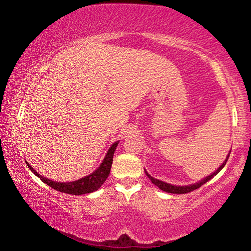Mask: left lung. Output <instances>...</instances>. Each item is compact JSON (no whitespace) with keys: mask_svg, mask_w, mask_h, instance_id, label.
Here are the masks:
<instances>
[{"mask_svg":"<svg viewBox=\"0 0 251 251\" xmlns=\"http://www.w3.org/2000/svg\"><path fill=\"white\" fill-rule=\"evenodd\" d=\"M229 156H230V152H229V155L227 156V158L225 159V161L223 163L222 166H220V167L217 169V171L212 173L211 175L206 177L205 179H202V180H201V181L196 182V184L188 185V186H175V185H171V184H167V182H164V181H161V180L156 179V178H154V177H151V176L150 175V174H148L146 171H145V174H146V176H147L148 178H150V180L152 182V184L156 185L157 187H158L159 189L164 190V192L171 193V194H187V193H190V192H193V190L199 188V187L202 186L203 184H206L207 181H209V180L211 179V178H214L216 175H217V174H218L220 171H222L225 165H226V163L228 161Z\"/></svg>","mask_w":251,"mask_h":251,"instance_id":"obj_1","label":"left lung"}]
</instances>
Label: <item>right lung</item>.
I'll list each match as a JSON object with an SVG mask.
<instances>
[{
  "mask_svg": "<svg viewBox=\"0 0 251 251\" xmlns=\"http://www.w3.org/2000/svg\"><path fill=\"white\" fill-rule=\"evenodd\" d=\"M118 142H115L106 154L105 158L103 160V163L100 164V166L96 169L95 172H93L90 175L80 178L79 180L76 181H71V182H58V181H53L50 179H48V178L43 177L40 175L35 169H34L31 165H29L27 161V166L31 171L35 174V175L40 178V179L45 182L46 185H49L52 188L58 190L61 193H65V194H71V195H83V194H88V193H93L95 192L101 187V185L104 184L107 179V177L109 175L110 168H112V164H113V156H114V151H115L116 147H117Z\"/></svg>",
  "mask_w": 251,
  "mask_h": 251,
  "instance_id": "right-lung-1",
  "label": "right lung"
}]
</instances>
